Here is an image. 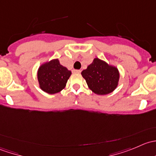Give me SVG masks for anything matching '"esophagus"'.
Instances as JSON below:
<instances>
[{"mask_svg":"<svg viewBox=\"0 0 156 156\" xmlns=\"http://www.w3.org/2000/svg\"><path fill=\"white\" fill-rule=\"evenodd\" d=\"M73 72H75V73H80V72H81V70H74Z\"/></svg>","mask_w":156,"mask_h":156,"instance_id":"1","label":"esophagus"}]
</instances>
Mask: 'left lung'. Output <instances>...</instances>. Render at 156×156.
Returning <instances> with one entry per match:
<instances>
[{"label":"left lung","instance_id":"obj_1","mask_svg":"<svg viewBox=\"0 0 156 156\" xmlns=\"http://www.w3.org/2000/svg\"><path fill=\"white\" fill-rule=\"evenodd\" d=\"M81 75L90 90L97 95H106L114 91L120 78L117 67L97 57L81 72Z\"/></svg>","mask_w":156,"mask_h":156}]
</instances>
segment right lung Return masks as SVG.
Instances as JSON below:
<instances>
[{"mask_svg":"<svg viewBox=\"0 0 156 156\" xmlns=\"http://www.w3.org/2000/svg\"><path fill=\"white\" fill-rule=\"evenodd\" d=\"M71 75L72 72L61 65L59 59L44 62L37 72L39 87L47 94H57L65 88Z\"/></svg>","mask_w":156,"mask_h":156,"instance_id":"obj_1","label":"right lung"}]
</instances>
